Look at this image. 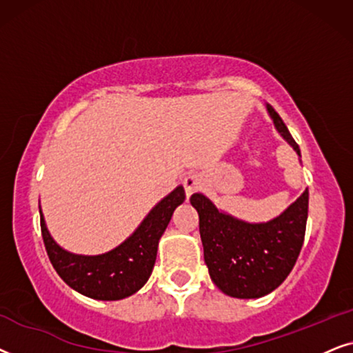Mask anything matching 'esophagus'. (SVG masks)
Returning a JSON list of instances; mask_svg holds the SVG:
<instances>
[{
  "mask_svg": "<svg viewBox=\"0 0 353 353\" xmlns=\"http://www.w3.org/2000/svg\"><path fill=\"white\" fill-rule=\"evenodd\" d=\"M182 184H184L187 196H190L192 194H196V192L203 189V179H201L200 174H189V176L184 177Z\"/></svg>",
  "mask_w": 353,
  "mask_h": 353,
  "instance_id": "1",
  "label": "esophagus"
}]
</instances>
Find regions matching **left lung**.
<instances>
[{
	"label": "left lung",
	"mask_w": 353,
	"mask_h": 353,
	"mask_svg": "<svg viewBox=\"0 0 353 353\" xmlns=\"http://www.w3.org/2000/svg\"><path fill=\"white\" fill-rule=\"evenodd\" d=\"M279 134L300 148L274 108L268 105ZM199 213L200 237L211 281L224 294L237 299H258L279 288L302 250L308 216V189L278 218L250 224L221 213L201 194L190 196Z\"/></svg>",
	"instance_id": "obj_1"
}]
</instances>
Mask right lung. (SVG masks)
<instances>
[{
    "label": "right lung",
    "mask_w": 353,
    "mask_h": 353,
    "mask_svg": "<svg viewBox=\"0 0 353 353\" xmlns=\"http://www.w3.org/2000/svg\"><path fill=\"white\" fill-rule=\"evenodd\" d=\"M185 200L177 187L150 211L139 229L114 250L97 256L72 255L51 239L40 213L41 237L51 265L69 288L90 299L119 300L137 292L147 283L157 260L158 242L174 210Z\"/></svg>",
    "instance_id": "obj_1"
}]
</instances>
